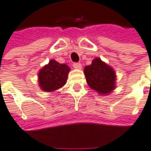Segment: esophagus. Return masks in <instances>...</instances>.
Here are the masks:
<instances>
[{
	"label": "esophagus",
	"mask_w": 151,
	"mask_h": 151,
	"mask_svg": "<svg viewBox=\"0 0 151 151\" xmlns=\"http://www.w3.org/2000/svg\"><path fill=\"white\" fill-rule=\"evenodd\" d=\"M73 67L76 69H81V62H75V63H73Z\"/></svg>",
	"instance_id": "1"
}]
</instances>
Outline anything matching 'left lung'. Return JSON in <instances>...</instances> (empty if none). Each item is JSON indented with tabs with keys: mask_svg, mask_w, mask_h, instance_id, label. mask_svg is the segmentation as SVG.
<instances>
[{
	"mask_svg": "<svg viewBox=\"0 0 151 151\" xmlns=\"http://www.w3.org/2000/svg\"><path fill=\"white\" fill-rule=\"evenodd\" d=\"M84 72L87 84L99 94L106 95L111 93L116 87L114 70L101 61L100 58L93 59L91 65L85 67Z\"/></svg>",
	"mask_w": 151,
	"mask_h": 151,
	"instance_id": "left-lung-1",
	"label": "left lung"
}]
</instances>
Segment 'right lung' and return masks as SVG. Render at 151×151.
Segmentation results:
<instances>
[{
  "label": "right lung",
  "mask_w": 151,
  "mask_h": 151,
  "mask_svg": "<svg viewBox=\"0 0 151 151\" xmlns=\"http://www.w3.org/2000/svg\"><path fill=\"white\" fill-rule=\"evenodd\" d=\"M70 67L65 64H60L51 60L38 72V83L42 91L52 92L65 86Z\"/></svg>",
  "instance_id": "1"
}]
</instances>
